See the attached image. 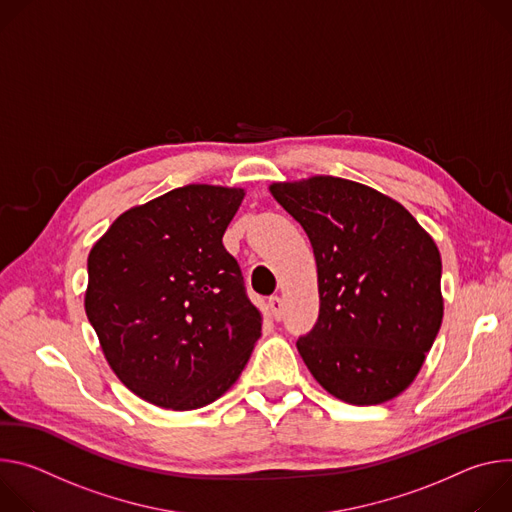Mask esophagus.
<instances>
[{
	"label": "esophagus",
	"instance_id": "obj_1",
	"mask_svg": "<svg viewBox=\"0 0 512 512\" xmlns=\"http://www.w3.org/2000/svg\"><path fill=\"white\" fill-rule=\"evenodd\" d=\"M268 307H270L272 317H274L276 321H280V317H282V299H280L278 295L270 297V299H268Z\"/></svg>",
	"mask_w": 512,
	"mask_h": 512
}]
</instances>
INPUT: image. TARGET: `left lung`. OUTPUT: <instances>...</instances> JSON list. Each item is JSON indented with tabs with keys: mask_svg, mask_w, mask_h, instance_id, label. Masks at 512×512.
<instances>
[{
	"mask_svg": "<svg viewBox=\"0 0 512 512\" xmlns=\"http://www.w3.org/2000/svg\"><path fill=\"white\" fill-rule=\"evenodd\" d=\"M313 246L319 319L297 348L315 380L350 405L399 396L417 376L443 319L441 258L394 199L354 181L270 185Z\"/></svg>",
	"mask_w": 512,
	"mask_h": 512,
	"instance_id": "left-lung-1",
	"label": "left lung"
}]
</instances>
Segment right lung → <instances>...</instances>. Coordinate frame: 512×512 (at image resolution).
Here are the masks:
<instances>
[{
    "label": "right lung",
    "instance_id": "obj_1",
    "mask_svg": "<svg viewBox=\"0 0 512 512\" xmlns=\"http://www.w3.org/2000/svg\"><path fill=\"white\" fill-rule=\"evenodd\" d=\"M244 189L187 185L132 207L91 248L87 319L140 399L201 409L242 374L262 331L223 234Z\"/></svg>",
    "mask_w": 512,
    "mask_h": 512
}]
</instances>
